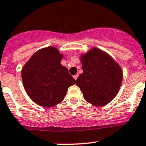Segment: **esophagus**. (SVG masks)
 Returning a JSON list of instances; mask_svg holds the SVG:
<instances>
[{"label": "esophagus", "instance_id": "1", "mask_svg": "<svg viewBox=\"0 0 146 146\" xmlns=\"http://www.w3.org/2000/svg\"><path fill=\"white\" fill-rule=\"evenodd\" d=\"M78 76H79V74H76V75H75L74 76H73V78H74V79H75V80H76L77 78H78Z\"/></svg>", "mask_w": 146, "mask_h": 146}]
</instances>
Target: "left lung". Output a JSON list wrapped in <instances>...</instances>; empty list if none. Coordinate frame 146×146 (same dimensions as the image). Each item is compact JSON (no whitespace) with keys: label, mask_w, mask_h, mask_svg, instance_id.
Instances as JSON below:
<instances>
[{"label":"left lung","mask_w":146,"mask_h":146,"mask_svg":"<svg viewBox=\"0 0 146 146\" xmlns=\"http://www.w3.org/2000/svg\"><path fill=\"white\" fill-rule=\"evenodd\" d=\"M83 73L76 80L84 99L95 106H104L117 96L122 70L108 53L94 47L80 57Z\"/></svg>","instance_id":"1"}]
</instances>
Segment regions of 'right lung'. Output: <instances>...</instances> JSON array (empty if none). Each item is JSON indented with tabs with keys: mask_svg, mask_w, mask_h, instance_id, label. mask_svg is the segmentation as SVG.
Wrapping results in <instances>:
<instances>
[{
	"mask_svg": "<svg viewBox=\"0 0 146 146\" xmlns=\"http://www.w3.org/2000/svg\"><path fill=\"white\" fill-rule=\"evenodd\" d=\"M63 55L48 46L38 50L21 70L24 89L34 102L50 108L62 102L67 89L76 83L67 67L61 64Z\"/></svg>",
	"mask_w": 146,
	"mask_h": 146,
	"instance_id": "right-lung-1",
	"label": "right lung"
}]
</instances>
